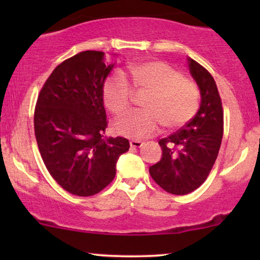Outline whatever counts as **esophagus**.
Masks as SVG:
<instances>
[{"instance_id": "1", "label": "esophagus", "mask_w": 260, "mask_h": 260, "mask_svg": "<svg viewBox=\"0 0 260 260\" xmlns=\"http://www.w3.org/2000/svg\"><path fill=\"white\" fill-rule=\"evenodd\" d=\"M130 145H131V148H141L142 145H143V142H141L138 140H131Z\"/></svg>"}]
</instances>
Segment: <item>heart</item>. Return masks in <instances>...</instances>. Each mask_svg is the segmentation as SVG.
<instances>
[{
	"label": "heart",
	"mask_w": 260,
	"mask_h": 260,
	"mask_svg": "<svg viewBox=\"0 0 260 260\" xmlns=\"http://www.w3.org/2000/svg\"><path fill=\"white\" fill-rule=\"evenodd\" d=\"M144 95L143 112L131 115L116 124L118 134L144 137L157 130H174L183 126L197 115L200 106V90L189 78L163 61H144L127 66L125 72L113 74L103 86L106 109L117 118L130 111L133 92Z\"/></svg>",
	"instance_id": "1"
}]
</instances>
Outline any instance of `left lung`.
<instances>
[{
  "label": "left lung",
  "mask_w": 260,
  "mask_h": 260,
  "mask_svg": "<svg viewBox=\"0 0 260 260\" xmlns=\"http://www.w3.org/2000/svg\"><path fill=\"white\" fill-rule=\"evenodd\" d=\"M189 70L199 85L201 105L182 129L159 140L161 161L149 173L162 189L184 195L198 189L207 179L218 157L223 134V110L212 74L193 59Z\"/></svg>",
  "instance_id": "left-lung-1"
}]
</instances>
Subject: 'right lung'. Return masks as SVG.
Segmentation results:
<instances>
[{
  "label": "right lung",
  "mask_w": 260,
  "mask_h": 260,
  "mask_svg": "<svg viewBox=\"0 0 260 260\" xmlns=\"http://www.w3.org/2000/svg\"><path fill=\"white\" fill-rule=\"evenodd\" d=\"M112 66L104 53L85 51L54 69L38 95L34 133L46 168L59 186L78 197H92L116 176L126 138L104 137L108 127L103 86Z\"/></svg>",
  "instance_id": "obj_1"
}]
</instances>
